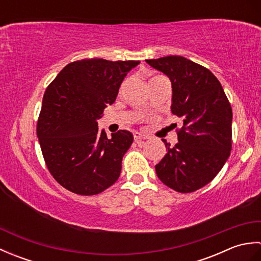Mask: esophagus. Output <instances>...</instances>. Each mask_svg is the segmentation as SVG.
Instances as JSON below:
<instances>
[{
	"mask_svg": "<svg viewBox=\"0 0 261 261\" xmlns=\"http://www.w3.org/2000/svg\"><path fill=\"white\" fill-rule=\"evenodd\" d=\"M134 138H135V141H141V140L147 139V137L143 136L142 134H140V132H135Z\"/></svg>",
	"mask_w": 261,
	"mask_h": 261,
	"instance_id": "obj_1",
	"label": "esophagus"
}]
</instances>
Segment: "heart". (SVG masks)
I'll use <instances>...</instances> for the list:
<instances>
[{
    "instance_id": "1",
    "label": "heart",
    "mask_w": 261,
    "mask_h": 261,
    "mask_svg": "<svg viewBox=\"0 0 261 261\" xmlns=\"http://www.w3.org/2000/svg\"><path fill=\"white\" fill-rule=\"evenodd\" d=\"M154 77H158V76H154ZM154 77H153V79H154Z\"/></svg>"
}]
</instances>
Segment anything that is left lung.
<instances>
[{
    "instance_id": "left-lung-1",
    "label": "left lung",
    "mask_w": 261,
    "mask_h": 261,
    "mask_svg": "<svg viewBox=\"0 0 261 261\" xmlns=\"http://www.w3.org/2000/svg\"><path fill=\"white\" fill-rule=\"evenodd\" d=\"M171 83V112L181 119L174 147L156 165L158 178L179 193L197 191L228 160L232 145V109L222 85L211 71L181 56L147 59Z\"/></svg>"
}]
</instances>
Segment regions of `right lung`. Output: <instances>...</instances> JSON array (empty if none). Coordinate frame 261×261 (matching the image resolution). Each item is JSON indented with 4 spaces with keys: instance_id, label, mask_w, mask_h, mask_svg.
Instances as JSON below:
<instances>
[{
    "instance_id": "add662e5",
    "label": "right lung",
    "mask_w": 261,
    "mask_h": 261,
    "mask_svg": "<svg viewBox=\"0 0 261 261\" xmlns=\"http://www.w3.org/2000/svg\"><path fill=\"white\" fill-rule=\"evenodd\" d=\"M139 64L83 59L65 66L48 86L37 136L49 171L66 190L95 195L118 180L134 136L120 130L108 138L97 121L114 103L126 74Z\"/></svg>"
}]
</instances>
